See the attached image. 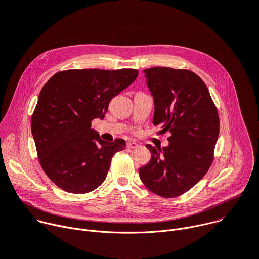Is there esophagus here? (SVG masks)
Masks as SVG:
<instances>
[{"label":"esophagus","instance_id":"34e87169","mask_svg":"<svg viewBox=\"0 0 259 259\" xmlns=\"http://www.w3.org/2000/svg\"><path fill=\"white\" fill-rule=\"evenodd\" d=\"M127 148L128 149H136V148H139V144H136L134 142H130L127 144Z\"/></svg>","mask_w":259,"mask_h":259}]
</instances>
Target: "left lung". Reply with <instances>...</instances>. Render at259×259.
Wrapping results in <instances>:
<instances>
[{
	"label": "left lung",
	"mask_w": 259,
	"mask_h": 259,
	"mask_svg": "<svg viewBox=\"0 0 259 259\" xmlns=\"http://www.w3.org/2000/svg\"><path fill=\"white\" fill-rule=\"evenodd\" d=\"M154 99V126L169 132L167 147H146L151 160L140 168L143 183L163 198L178 197L209 169L220 132L218 110L203 80L187 70L144 71Z\"/></svg>",
	"instance_id": "8db88e82"
}]
</instances>
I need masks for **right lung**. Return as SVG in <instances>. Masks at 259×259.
I'll return each mask as SVG.
<instances>
[{"mask_svg":"<svg viewBox=\"0 0 259 259\" xmlns=\"http://www.w3.org/2000/svg\"><path fill=\"white\" fill-rule=\"evenodd\" d=\"M137 75L132 68L67 70L44 85L31 130L42 169L63 191L86 194L106 179L113 155L126 148V142L101 140L92 120L103 119L111 99Z\"/></svg>","mask_w":259,"mask_h":259,"instance_id":"right-lung-1","label":"right lung"}]
</instances>
